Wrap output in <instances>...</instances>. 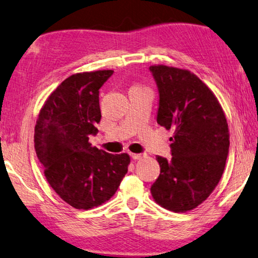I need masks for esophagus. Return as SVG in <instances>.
Wrapping results in <instances>:
<instances>
[{
	"label": "esophagus",
	"mask_w": 258,
	"mask_h": 258,
	"mask_svg": "<svg viewBox=\"0 0 258 258\" xmlns=\"http://www.w3.org/2000/svg\"><path fill=\"white\" fill-rule=\"evenodd\" d=\"M130 155H132V158L134 160H139V159H142L143 157H144V155H143V154H138V153H132Z\"/></svg>",
	"instance_id": "obj_1"
}]
</instances>
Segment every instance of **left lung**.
Returning a JSON list of instances; mask_svg holds the SVG:
<instances>
[{
	"label": "left lung",
	"mask_w": 258,
	"mask_h": 258,
	"mask_svg": "<svg viewBox=\"0 0 258 258\" xmlns=\"http://www.w3.org/2000/svg\"><path fill=\"white\" fill-rule=\"evenodd\" d=\"M150 71L160 96L158 123L174 130L172 158L157 157L160 175L151 193L163 208L185 213L217 186L229 154V125L216 96L196 74L166 65Z\"/></svg>",
	"instance_id": "8db88e82"
}]
</instances>
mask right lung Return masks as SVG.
Here are the masks:
<instances>
[{
    "instance_id": "add662e5",
    "label": "right lung",
    "mask_w": 258,
    "mask_h": 258,
    "mask_svg": "<svg viewBox=\"0 0 258 258\" xmlns=\"http://www.w3.org/2000/svg\"><path fill=\"white\" fill-rule=\"evenodd\" d=\"M112 74L104 70L71 75L48 97L36 121L34 147L45 178L77 209L108 201L128 171V154L107 153L89 143L101 119L99 89Z\"/></svg>"
}]
</instances>
